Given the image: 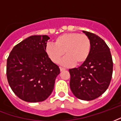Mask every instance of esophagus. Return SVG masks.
Returning a JSON list of instances; mask_svg holds the SVG:
<instances>
[{"label": "esophagus", "instance_id": "esophagus-1", "mask_svg": "<svg viewBox=\"0 0 121 121\" xmlns=\"http://www.w3.org/2000/svg\"><path fill=\"white\" fill-rule=\"evenodd\" d=\"M60 71H63V70H66V69H65V68H63V67H60Z\"/></svg>", "mask_w": 121, "mask_h": 121}]
</instances>
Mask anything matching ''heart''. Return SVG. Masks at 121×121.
I'll list each match as a JSON object with an SVG mask.
<instances>
[{
  "label": "heart",
  "instance_id": "obj_1",
  "mask_svg": "<svg viewBox=\"0 0 121 121\" xmlns=\"http://www.w3.org/2000/svg\"><path fill=\"white\" fill-rule=\"evenodd\" d=\"M91 43L87 36L78 33H64L56 38L55 44L48 43L45 51L51 60L57 63L64 55L67 56L61 60L60 64L70 67L76 63H85L90 55Z\"/></svg>",
  "mask_w": 121,
  "mask_h": 121
}]
</instances>
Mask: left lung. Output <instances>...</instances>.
<instances>
[{
  "mask_svg": "<svg viewBox=\"0 0 121 121\" xmlns=\"http://www.w3.org/2000/svg\"><path fill=\"white\" fill-rule=\"evenodd\" d=\"M91 43L90 55L78 68L69 70L70 87L79 99L91 101L108 88L113 72V61L105 42L94 33L83 31Z\"/></svg>",
  "mask_w": 121,
  "mask_h": 121,
  "instance_id": "1",
  "label": "left lung"
}]
</instances>
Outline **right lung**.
I'll return each mask as SVG.
<instances>
[{
	"label": "right lung",
	"instance_id": "1",
	"mask_svg": "<svg viewBox=\"0 0 121 121\" xmlns=\"http://www.w3.org/2000/svg\"><path fill=\"white\" fill-rule=\"evenodd\" d=\"M47 35H34L13 47L7 60L6 74L13 92L23 101H43L54 89L60 72L45 52Z\"/></svg>",
	"mask_w": 121,
	"mask_h": 121
}]
</instances>
